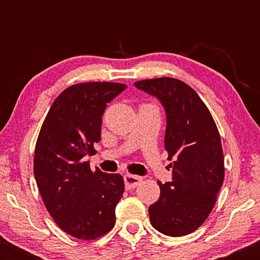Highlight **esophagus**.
I'll return each mask as SVG.
<instances>
[{
    "mask_svg": "<svg viewBox=\"0 0 260 260\" xmlns=\"http://www.w3.org/2000/svg\"><path fill=\"white\" fill-rule=\"evenodd\" d=\"M140 182H142V177H139V176H134L131 174L124 175V184H126L127 189H133V188L138 186Z\"/></svg>",
    "mask_w": 260,
    "mask_h": 260,
    "instance_id": "1",
    "label": "esophagus"
}]
</instances>
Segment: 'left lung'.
Returning <instances> with one entry per match:
<instances>
[{
  "mask_svg": "<svg viewBox=\"0 0 260 260\" xmlns=\"http://www.w3.org/2000/svg\"><path fill=\"white\" fill-rule=\"evenodd\" d=\"M138 89L155 95L165 107V149L174 159V181L161 183L160 198L149 207L154 229L180 237L201 228L213 210L225 177L221 139L199 95L180 79L138 80Z\"/></svg>",
  "mask_w": 260,
  "mask_h": 260,
  "instance_id": "left-lung-1",
  "label": "left lung"
}]
</instances>
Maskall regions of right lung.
Masks as SVG:
<instances>
[{"label": "right lung", "instance_id": "1", "mask_svg": "<svg viewBox=\"0 0 260 260\" xmlns=\"http://www.w3.org/2000/svg\"><path fill=\"white\" fill-rule=\"evenodd\" d=\"M126 88L112 82L68 86L53 101L39 132L34 155L39 192L55 222L78 240H96L115 226L123 177L91 171L85 157L96 153L107 103Z\"/></svg>", "mask_w": 260, "mask_h": 260}]
</instances>
